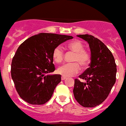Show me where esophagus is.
Here are the masks:
<instances>
[{
	"mask_svg": "<svg viewBox=\"0 0 126 126\" xmlns=\"http://www.w3.org/2000/svg\"><path fill=\"white\" fill-rule=\"evenodd\" d=\"M65 79H66V78L64 77V76H62V77H61V80H65Z\"/></svg>",
	"mask_w": 126,
	"mask_h": 126,
	"instance_id": "esophagus-1",
	"label": "esophagus"
}]
</instances>
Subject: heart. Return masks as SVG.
<instances>
[{
	"label": "heart",
	"instance_id": "1",
	"mask_svg": "<svg viewBox=\"0 0 126 126\" xmlns=\"http://www.w3.org/2000/svg\"><path fill=\"white\" fill-rule=\"evenodd\" d=\"M66 47L71 51L75 52L72 58L74 63H66L60 66L57 71L59 74L64 77H71L77 74L80 70V64L82 67H85L90 63V54L84 49V46L83 42L78 40H75L66 43ZM52 58L57 63H61L64 58V52L61 46L58 45L54 48Z\"/></svg>",
	"mask_w": 126,
	"mask_h": 126
}]
</instances>
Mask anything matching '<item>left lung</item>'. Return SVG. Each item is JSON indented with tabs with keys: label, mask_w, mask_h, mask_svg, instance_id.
<instances>
[{
	"label": "left lung",
	"mask_w": 126,
	"mask_h": 126,
	"mask_svg": "<svg viewBox=\"0 0 126 126\" xmlns=\"http://www.w3.org/2000/svg\"><path fill=\"white\" fill-rule=\"evenodd\" d=\"M77 36L89 44L91 62L89 68L79 76L86 81L83 83L75 79L74 95L82 106L94 108L108 96L116 81L117 65L111 51L101 40L89 34Z\"/></svg>",
	"instance_id": "obj_1"
}]
</instances>
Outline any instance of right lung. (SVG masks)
I'll return each instance as SVG.
<instances>
[{
    "instance_id": "obj_1",
    "label": "right lung",
    "mask_w": 126,
    "mask_h": 126,
    "mask_svg": "<svg viewBox=\"0 0 126 126\" xmlns=\"http://www.w3.org/2000/svg\"><path fill=\"white\" fill-rule=\"evenodd\" d=\"M73 37L40 33L25 40L18 48L11 63V78L20 97L25 102L41 105L50 100L61 75L55 70L54 48Z\"/></svg>"
}]
</instances>
